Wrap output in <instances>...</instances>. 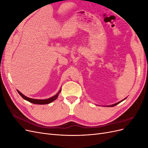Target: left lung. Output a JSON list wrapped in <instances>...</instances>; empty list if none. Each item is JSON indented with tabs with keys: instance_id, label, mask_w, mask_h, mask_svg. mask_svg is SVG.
<instances>
[{
	"instance_id": "obj_1",
	"label": "left lung",
	"mask_w": 148,
	"mask_h": 148,
	"mask_svg": "<svg viewBox=\"0 0 148 148\" xmlns=\"http://www.w3.org/2000/svg\"><path fill=\"white\" fill-rule=\"evenodd\" d=\"M127 98V97H126ZM126 98H125L124 99H123L122 101H120V102H117V103H115V104H112V105H110V106H107V107H114V106H116V105H117L118 104H119V103H120L121 102H122L123 101H124L125 99H126Z\"/></svg>"
}]
</instances>
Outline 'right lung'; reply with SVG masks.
<instances>
[{
	"label": "right lung",
	"mask_w": 148,
	"mask_h": 148,
	"mask_svg": "<svg viewBox=\"0 0 148 148\" xmlns=\"http://www.w3.org/2000/svg\"><path fill=\"white\" fill-rule=\"evenodd\" d=\"M61 90H62V89H60V91H59V92H58L56 95H54V96L51 97H50V98H49V99H31V98L25 96V95H23V94L21 93L18 90H17V91H18V92L19 93V95H20L22 97H23L24 99H25L26 101H29V102L33 103V104H41V105H42V104H49V103H51V102H53V101H55V100L57 99V98L58 96H59V93L60 92Z\"/></svg>",
	"instance_id": "right-lung-1"
}]
</instances>
